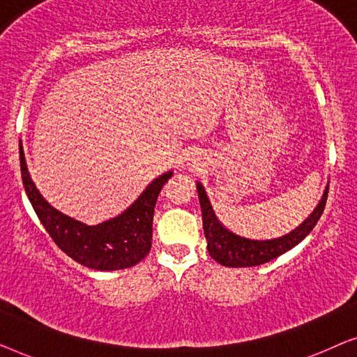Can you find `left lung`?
Returning <instances> with one entry per match:
<instances>
[{
  "label": "left lung",
  "instance_id": "8db88e82",
  "mask_svg": "<svg viewBox=\"0 0 357 357\" xmlns=\"http://www.w3.org/2000/svg\"><path fill=\"white\" fill-rule=\"evenodd\" d=\"M198 197L202 204L203 213V229L204 236L208 238V252L214 260L229 268H245L257 266L263 263L271 261L273 258L282 255V253L291 250L297 243L304 241L309 236L312 229L317 226L321 214H324L326 198H328V188L325 190L324 198L315 208V211L307 218V221L301 224L296 231L287 234L284 237L275 238V241H250V238L238 237L236 234L229 232L222 224L218 221L214 214L211 203L206 197L203 185L198 183Z\"/></svg>",
  "mask_w": 357,
  "mask_h": 357
}]
</instances>
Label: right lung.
Wrapping results in <instances>:
<instances>
[{
  "mask_svg": "<svg viewBox=\"0 0 357 357\" xmlns=\"http://www.w3.org/2000/svg\"><path fill=\"white\" fill-rule=\"evenodd\" d=\"M19 155L24 190L31 199L33 211L52 241L68 257L87 268L110 271L135 266L148 255L153 238L155 202L160 190L172 177V172L155 178L121 216L99 226H86L58 213L40 197L29 177L22 146Z\"/></svg>",
  "mask_w": 357,
  "mask_h": 357,
  "instance_id": "right-lung-1",
  "label": "right lung"
}]
</instances>
